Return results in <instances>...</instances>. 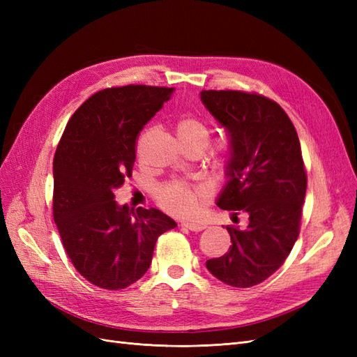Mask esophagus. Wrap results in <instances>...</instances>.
Wrapping results in <instances>:
<instances>
[{
  "label": "esophagus",
  "instance_id": "1",
  "mask_svg": "<svg viewBox=\"0 0 357 357\" xmlns=\"http://www.w3.org/2000/svg\"><path fill=\"white\" fill-rule=\"evenodd\" d=\"M183 228H188L192 232H201L202 229H205L204 223H197V222H181Z\"/></svg>",
  "mask_w": 357,
  "mask_h": 357
}]
</instances>
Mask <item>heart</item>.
<instances>
[{
  "label": "heart",
  "mask_w": 357,
  "mask_h": 357,
  "mask_svg": "<svg viewBox=\"0 0 357 357\" xmlns=\"http://www.w3.org/2000/svg\"><path fill=\"white\" fill-rule=\"evenodd\" d=\"M177 135L183 147H195L204 152L210 142V129L197 116H185L177 123ZM162 207L178 215H190L198 208V195L186 183L171 181L156 190Z\"/></svg>",
  "instance_id": "heart-1"
}]
</instances>
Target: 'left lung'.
Wrapping results in <instances>:
<instances>
[{"mask_svg": "<svg viewBox=\"0 0 357 357\" xmlns=\"http://www.w3.org/2000/svg\"><path fill=\"white\" fill-rule=\"evenodd\" d=\"M201 101L229 137L215 204L248 215L244 229L226 226L229 252L205 266L226 284L252 287L284 264L298 240L307 190L299 138L282 107L262 95L202 91Z\"/></svg>", "mask_w": 357, "mask_h": 357, "instance_id": "obj_1", "label": "left lung"}]
</instances>
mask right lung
I'll return each mask as SVG.
<instances>
[{"instance_id": "add662e5", "label": "right lung", "mask_w": 357, "mask_h": 357, "mask_svg": "<svg viewBox=\"0 0 357 357\" xmlns=\"http://www.w3.org/2000/svg\"><path fill=\"white\" fill-rule=\"evenodd\" d=\"M174 88L129 84L92 95L75 112L53 159V219L74 268L119 290L142 278L158 236L177 223L158 208L131 210L114 190L131 177L137 135Z\"/></svg>"}]
</instances>
